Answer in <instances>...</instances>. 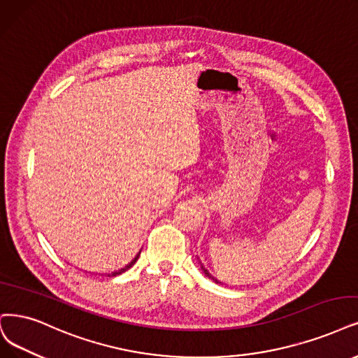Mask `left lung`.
<instances>
[{
    "label": "left lung",
    "instance_id": "left-lung-1",
    "mask_svg": "<svg viewBox=\"0 0 358 358\" xmlns=\"http://www.w3.org/2000/svg\"><path fill=\"white\" fill-rule=\"evenodd\" d=\"M202 270H203V271H205V274H206V275H208V277H210V274H209V273H208V271H206V270H205V268H203V267H202ZM213 279H214V277H213ZM214 280H215V282H217V283H218V280H217V279H214Z\"/></svg>",
    "mask_w": 358,
    "mask_h": 358
}]
</instances>
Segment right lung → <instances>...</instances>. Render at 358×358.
Masks as SVG:
<instances>
[{
    "label": "right lung",
    "mask_w": 358,
    "mask_h": 358,
    "mask_svg": "<svg viewBox=\"0 0 358 358\" xmlns=\"http://www.w3.org/2000/svg\"><path fill=\"white\" fill-rule=\"evenodd\" d=\"M138 255H140V254H138ZM138 255H137V257H136V258H134V259H132V261H131V262H129V264H128V266H125V267H124V268H121V270H117V271H113V273H112V274H110V275H112V277H113V275H117V274H122V273H124V271H127V270H128V268H131V267H132V266H134V264H136V261H137V259H138Z\"/></svg>",
    "instance_id": "right-lung-1"
}]
</instances>
